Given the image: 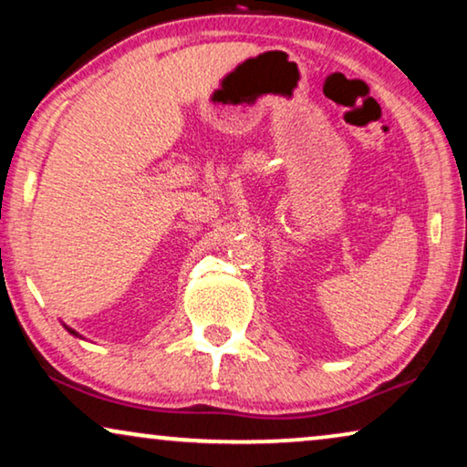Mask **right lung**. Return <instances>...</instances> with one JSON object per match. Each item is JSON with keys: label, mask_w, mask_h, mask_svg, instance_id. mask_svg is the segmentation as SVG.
I'll return each instance as SVG.
<instances>
[{"label": "right lung", "mask_w": 467, "mask_h": 467, "mask_svg": "<svg viewBox=\"0 0 467 467\" xmlns=\"http://www.w3.org/2000/svg\"><path fill=\"white\" fill-rule=\"evenodd\" d=\"M63 327H66L67 331H69V334H72V336H76V337H82L80 334H78V331H76V329H72V327H67V325L66 323H63ZM82 340H85V337H82Z\"/></svg>", "instance_id": "right-lung-1"}]
</instances>
